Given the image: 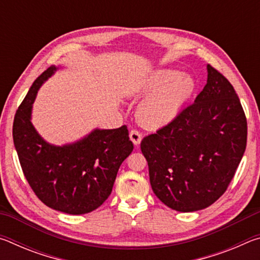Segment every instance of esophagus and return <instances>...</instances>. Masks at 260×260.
Masks as SVG:
<instances>
[{
	"instance_id": "1",
	"label": "esophagus",
	"mask_w": 260,
	"mask_h": 260,
	"mask_svg": "<svg viewBox=\"0 0 260 260\" xmlns=\"http://www.w3.org/2000/svg\"><path fill=\"white\" fill-rule=\"evenodd\" d=\"M129 138L132 140V142H133L135 146H138V144H140L141 140H142V135H141L138 129H132L129 133Z\"/></svg>"
}]
</instances>
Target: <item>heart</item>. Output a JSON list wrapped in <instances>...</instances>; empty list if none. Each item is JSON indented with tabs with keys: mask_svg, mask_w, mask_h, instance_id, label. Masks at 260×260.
Here are the masks:
<instances>
[{
	"mask_svg": "<svg viewBox=\"0 0 260 260\" xmlns=\"http://www.w3.org/2000/svg\"><path fill=\"white\" fill-rule=\"evenodd\" d=\"M143 90L152 95L139 107V119L144 126L159 128L177 118L195 93L196 82L190 76H181L177 70L167 69L149 77L143 83Z\"/></svg>",
	"mask_w": 260,
	"mask_h": 260,
	"instance_id": "heart-1",
	"label": "heart"
}]
</instances>
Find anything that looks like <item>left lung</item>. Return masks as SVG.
<instances>
[{
	"instance_id": "left-lung-1",
	"label": "left lung",
	"mask_w": 260,
	"mask_h": 260,
	"mask_svg": "<svg viewBox=\"0 0 260 260\" xmlns=\"http://www.w3.org/2000/svg\"><path fill=\"white\" fill-rule=\"evenodd\" d=\"M246 135L234 87L209 64L208 82L195 102L141 142L155 195L180 212L213 204L234 178Z\"/></svg>"
}]
</instances>
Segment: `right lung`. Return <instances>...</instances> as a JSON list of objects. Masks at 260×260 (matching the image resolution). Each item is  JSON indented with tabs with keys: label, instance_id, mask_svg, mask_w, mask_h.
<instances>
[{
	"label": "right lung",
	"instance_id": "right-lung-1",
	"mask_svg": "<svg viewBox=\"0 0 260 260\" xmlns=\"http://www.w3.org/2000/svg\"><path fill=\"white\" fill-rule=\"evenodd\" d=\"M56 70L48 68L33 82L16 111L12 136L21 170L38 199L60 212L83 214L110 196L118 170L134 146L126 125L95 129L63 147L47 143L34 129L30 111L39 88Z\"/></svg>",
	"mask_w": 260,
	"mask_h": 260
}]
</instances>
